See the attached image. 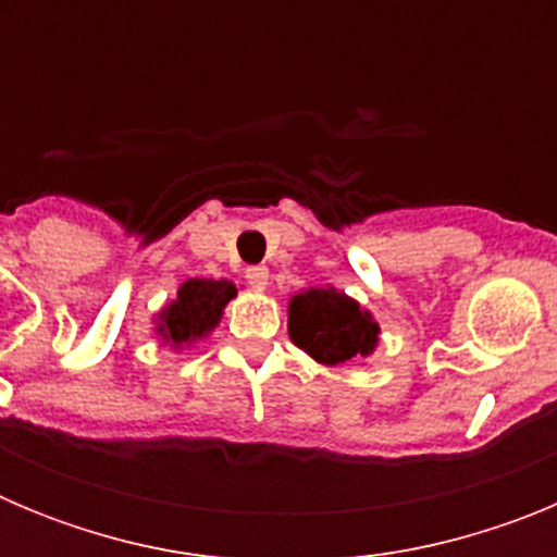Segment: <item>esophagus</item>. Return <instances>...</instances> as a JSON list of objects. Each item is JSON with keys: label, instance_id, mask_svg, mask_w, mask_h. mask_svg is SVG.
<instances>
[{"label": "esophagus", "instance_id": "esophagus-1", "mask_svg": "<svg viewBox=\"0 0 557 557\" xmlns=\"http://www.w3.org/2000/svg\"><path fill=\"white\" fill-rule=\"evenodd\" d=\"M268 278H270V270L264 268V264H253V268L245 270V282H248L253 289L268 287Z\"/></svg>", "mask_w": 557, "mask_h": 557}]
</instances>
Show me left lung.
Returning a JSON list of instances; mask_svg holds the SVG:
<instances>
[{
  "mask_svg": "<svg viewBox=\"0 0 557 557\" xmlns=\"http://www.w3.org/2000/svg\"><path fill=\"white\" fill-rule=\"evenodd\" d=\"M289 337L323 366H343L376 346L379 326L357 301L334 289H307L289 301Z\"/></svg>",
  "mask_w": 557,
  "mask_h": 557,
  "instance_id": "8db88e82",
  "label": "left lung"
}]
</instances>
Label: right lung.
Masks as SVG:
<instances>
[{
	"label": "right lung",
	"instance_id": "add662e5",
	"mask_svg": "<svg viewBox=\"0 0 557 557\" xmlns=\"http://www.w3.org/2000/svg\"><path fill=\"white\" fill-rule=\"evenodd\" d=\"M236 295L231 282H211V278H189L178 289V298L161 312L159 332L166 343H189L203 337L220 323L223 307Z\"/></svg>",
	"mask_w": 557,
	"mask_h": 557
}]
</instances>
